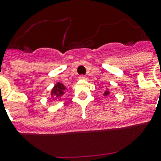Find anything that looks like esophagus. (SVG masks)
I'll return each mask as SVG.
<instances>
[{
  "mask_svg": "<svg viewBox=\"0 0 161 161\" xmlns=\"http://www.w3.org/2000/svg\"><path fill=\"white\" fill-rule=\"evenodd\" d=\"M78 78H79V79H83V80H86V79H87V77L84 75H80L78 77Z\"/></svg>",
  "mask_w": 161,
  "mask_h": 161,
  "instance_id": "34e87169",
  "label": "esophagus"
}]
</instances>
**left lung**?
<instances>
[{
	"label": "left lung",
	"mask_w": 161,
	"mask_h": 161,
	"mask_svg": "<svg viewBox=\"0 0 161 161\" xmlns=\"http://www.w3.org/2000/svg\"><path fill=\"white\" fill-rule=\"evenodd\" d=\"M108 94H109V91L106 90L105 92H104V96H107V95H108Z\"/></svg>",
	"instance_id": "left-lung-1"
}]
</instances>
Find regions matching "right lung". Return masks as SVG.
Masks as SVG:
<instances>
[{
    "mask_svg": "<svg viewBox=\"0 0 161 161\" xmlns=\"http://www.w3.org/2000/svg\"><path fill=\"white\" fill-rule=\"evenodd\" d=\"M66 90V87L63 85V83H58L53 88V90L51 92L52 98H59L61 96L63 95V93Z\"/></svg>",
    "mask_w": 161,
    "mask_h": 161,
    "instance_id": "right-lung-1",
    "label": "right lung"
}]
</instances>
